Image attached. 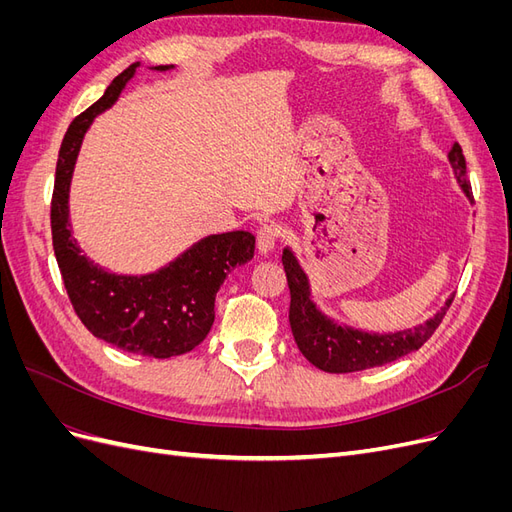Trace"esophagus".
Segmentation results:
<instances>
[{
	"instance_id": "34e87169",
	"label": "esophagus",
	"mask_w": 512,
	"mask_h": 512,
	"mask_svg": "<svg viewBox=\"0 0 512 512\" xmlns=\"http://www.w3.org/2000/svg\"><path fill=\"white\" fill-rule=\"evenodd\" d=\"M277 237H280V230L275 226H262L258 232V252L262 256L271 254L277 245Z\"/></svg>"
}]
</instances>
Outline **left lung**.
Instances as JSON below:
<instances>
[{"instance_id": "8db88e82", "label": "left lung", "mask_w": 512, "mask_h": 512, "mask_svg": "<svg viewBox=\"0 0 512 512\" xmlns=\"http://www.w3.org/2000/svg\"><path fill=\"white\" fill-rule=\"evenodd\" d=\"M448 164H451L461 192L472 203V185L466 173V158L457 143L448 151ZM284 271L290 288V329L299 350L305 359L329 374H352L371 367L393 363L401 356L416 352L440 327V322L451 307L455 294L444 301L436 314L427 318L414 329H401L393 333H376L350 327V324L337 322L329 314H324L314 301L312 284L301 262L290 245L282 254Z\"/></svg>"}]
</instances>
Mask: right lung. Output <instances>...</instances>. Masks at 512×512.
Masks as SVG:
<instances>
[{
  "mask_svg": "<svg viewBox=\"0 0 512 512\" xmlns=\"http://www.w3.org/2000/svg\"><path fill=\"white\" fill-rule=\"evenodd\" d=\"M136 68L141 61L123 70L104 96L70 123L59 149L51 203L53 247L74 312L91 333L123 352L170 359L194 350L209 335L218 290L232 269L254 258L256 237L247 230L207 235L164 267L141 275L113 273L83 254L70 224L74 166L89 126L119 100Z\"/></svg>",
  "mask_w": 512,
  "mask_h": 512,
  "instance_id": "right-lung-1",
  "label": "right lung"
}]
</instances>
